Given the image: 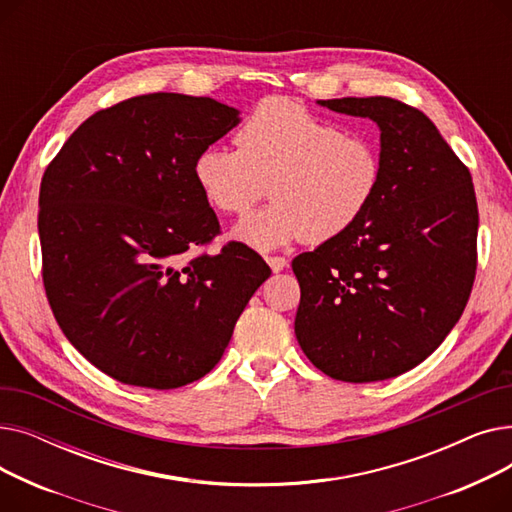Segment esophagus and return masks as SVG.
Returning <instances> with one entry per match:
<instances>
[{
	"label": "esophagus",
	"instance_id": "esophagus-1",
	"mask_svg": "<svg viewBox=\"0 0 512 512\" xmlns=\"http://www.w3.org/2000/svg\"><path fill=\"white\" fill-rule=\"evenodd\" d=\"M265 261H267V265L272 267L274 272H282L284 267L288 265V259H286V257H280V255H265Z\"/></svg>",
	"mask_w": 512,
	"mask_h": 512
}]
</instances>
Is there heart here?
I'll list each match as a JSON object with an SVG mask.
<instances>
[{
  "label": "heart",
  "instance_id": "1",
  "mask_svg": "<svg viewBox=\"0 0 512 512\" xmlns=\"http://www.w3.org/2000/svg\"><path fill=\"white\" fill-rule=\"evenodd\" d=\"M234 141L238 149L205 147L193 172L220 213L247 211L267 184L272 203L234 228L238 240L261 251L342 236L367 213L384 180L378 143L284 97L261 101Z\"/></svg>",
  "mask_w": 512,
  "mask_h": 512
}]
</instances>
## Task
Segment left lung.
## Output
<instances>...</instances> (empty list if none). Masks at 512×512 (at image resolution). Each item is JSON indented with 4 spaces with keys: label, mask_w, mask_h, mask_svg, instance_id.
Masks as SVG:
<instances>
[{
    "label": "left lung",
    "mask_w": 512,
    "mask_h": 512,
    "mask_svg": "<svg viewBox=\"0 0 512 512\" xmlns=\"http://www.w3.org/2000/svg\"><path fill=\"white\" fill-rule=\"evenodd\" d=\"M380 126L384 180L363 218L292 259L294 334L340 382L396 378L432 355L463 315L477 270L469 168L417 107L392 97L319 101Z\"/></svg>",
    "instance_id": "1"
}]
</instances>
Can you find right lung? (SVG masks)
Listing matches in <instances>:
<instances>
[{
	"mask_svg": "<svg viewBox=\"0 0 512 512\" xmlns=\"http://www.w3.org/2000/svg\"><path fill=\"white\" fill-rule=\"evenodd\" d=\"M236 124L211 97H130L80 124L43 174L49 307L76 351L122 384L203 378L272 274L245 242L207 253L222 230L193 166Z\"/></svg>",
	"mask_w": 512,
	"mask_h": 512,
	"instance_id": "1",
	"label": "right lung"
}]
</instances>
